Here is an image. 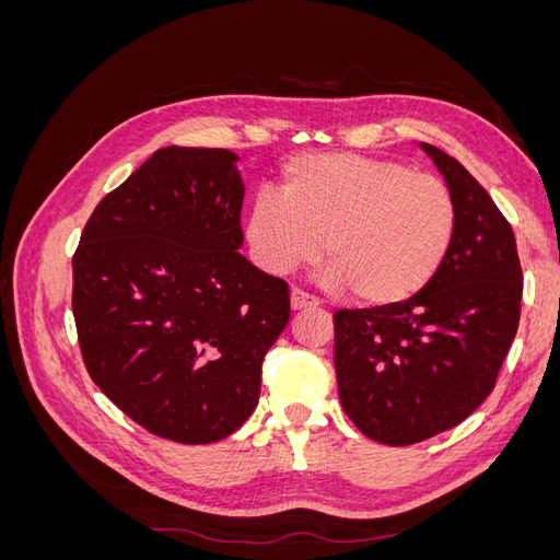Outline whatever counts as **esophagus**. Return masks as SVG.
Instances as JSON below:
<instances>
[{"instance_id":"obj_1","label":"esophagus","mask_w":560,"mask_h":560,"mask_svg":"<svg viewBox=\"0 0 560 560\" xmlns=\"http://www.w3.org/2000/svg\"><path fill=\"white\" fill-rule=\"evenodd\" d=\"M290 301H292V311H303V308H315L317 306V299L308 292L299 290V287H294L292 294H290Z\"/></svg>"}]
</instances>
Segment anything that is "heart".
<instances>
[{"label": "heart", "instance_id": "1", "mask_svg": "<svg viewBox=\"0 0 560 560\" xmlns=\"http://www.w3.org/2000/svg\"><path fill=\"white\" fill-rule=\"evenodd\" d=\"M245 231L254 257L276 276L319 259L327 241L329 290L395 306L446 264L457 202L442 177L399 161L308 154L284 165L280 196L252 202Z\"/></svg>", "mask_w": 560, "mask_h": 560}]
</instances>
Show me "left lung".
<instances>
[{
	"label": "left lung",
	"mask_w": 560,
	"mask_h": 560,
	"mask_svg": "<svg viewBox=\"0 0 560 560\" xmlns=\"http://www.w3.org/2000/svg\"><path fill=\"white\" fill-rule=\"evenodd\" d=\"M457 202L436 278L409 301L334 313L338 397L374 442L409 446L455 428L493 393L521 317L512 224L446 151L420 144Z\"/></svg>",
	"instance_id": "1"
}]
</instances>
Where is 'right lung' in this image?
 <instances>
[{
    "label": "right lung",
    "mask_w": 560,
    "mask_h": 560,
    "mask_svg": "<svg viewBox=\"0 0 560 560\" xmlns=\"http://www.w3.org/2000/svg\"><path fill=\"white\" fill-rule=\"evenodd\" d=\"M229 149L165 147L97 202L72 259L95 385L144 430L212 444L257 409L290 287L238 252L245 184Z\"/></svg>",
    "instance_id": "obj_1"
}]
</instances>
